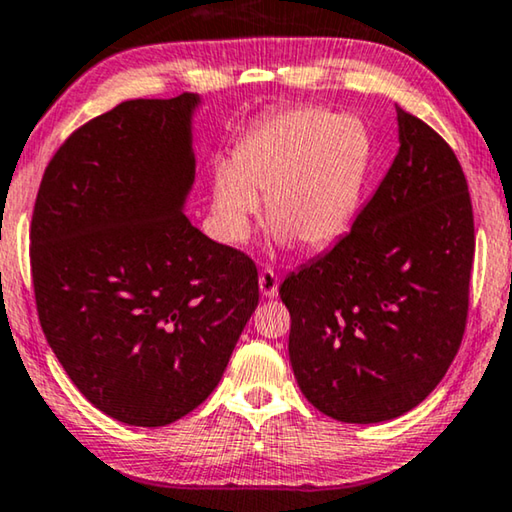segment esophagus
I'll list each match as a JSON object with an SVG mask.
<instances>
[{
  "mask_svg": "<svg viewBox=\"0 0 512 512\" xmlns=\"http://www.w3.org/2000/svg\"><path fill=\"white\" fill-rule=\"evenodd\" d=\"M258 288H261V295L267 297V300H274V297L279 295V279L270 267H265V270L258 274Z\"/></svg>",
  "mask_w": 512,
  "mask_h": 512,
  "instance_id": "esophagus-1",
  "label": "esophagus"
}]
</instances>
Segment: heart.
<instances>
[{"label":"heart","mask_w":512,"mask_h":512,"mask_svg":"<svg viewBox=\"0 0 512 512\" xmlns=\"http://www.w3.org/2000/svg\"><path fill=\"white\" fill-rule=\"evenodd\" d=\"M368 164L364 125L325 109L281 112L242 137L212 180V215L224 240L247 238L265 199L274 240L325 249L350 229Z\"/></svg>","instance_id":"b5f03b06"}]
</instances>
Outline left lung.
Returning a JSON list of instances; mask_svg holds the SVG:
<instances>
[{
	"instance_id": "obj_1",
	"label": "left lung",
	"mask_w": 512,
	"mask_h": 512,
	"mask_svg": "<svg viewBox=\"0 0 512 512\" xmlns=\"http://www.w3.org/2000/svg\"><path fill=\"white\" fill-rule=\"evenodd\" d=\"M398 153L350 233L279 295L302 393L343 423L414 410L460 348L474 263V215L458 157L396 105Z\"/></svg>"
}]
</instances>
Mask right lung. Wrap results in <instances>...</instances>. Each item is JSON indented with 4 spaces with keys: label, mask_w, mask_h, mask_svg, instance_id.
<instances>
[{
    "label": "right lung",
    "mask_w": 512,
    "mask_h": 512,
    "mask_svg": "<svg viewBox=\"0 0 512 512\" xmlns=\"http://www.w3.org/2000/svg\"><path fill=\"white\" fill-rule=\"evenodd\" d=\"M201 96L125 100L47 164L31 219L43 334L93 407L157 428L222 380L258 304L249 256L190 219Z\"/></svg>",
    "instance_id": "1"
}]
</instances>
